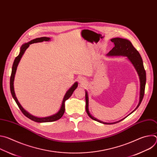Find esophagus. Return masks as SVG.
Segmentation results:
<instances>
[{
    "label": "esophagus",
    "mask_w": 157,
    "mask_h": 157,
    "mask_svg": "<svg viewBox=\"0 0 157 157\" xmlns=\"http://www.w3.org/2000/svg\"><path fill=\"white\" fill-rule=\"evenodd\" d=\"M79 82H80L81 84H84L86 83V80H85V79H84L83 78H79Z\"/></svg>",
    "instance_id": "esophagus-1"
}]
</instances>
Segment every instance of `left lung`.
Listing matches in <instances>:
<instances>
[{
  "label": "left lung",
  "instance_id": "left-lung-1",
  "mask_svg": "<svg viewBox=\"0 0 157 157\" xmlns=\"http://www.w3.org/2000/svg\"><path fill=\"white\" fill-rule=\"evenodd\" d=\"M111 41L114 43V47L112 49L109 53L107 54L108 56H125L128 58V59L130 60V61L132 63L133 65L134 68H136L139 76L140 79V99H139V102L136 107V108L134 109L130 114L133 113L140 105V104L142 102V101L143 99L144 93H145V84H146V72L144 69V63L142 59V57L139 53V52L134 48L133 46V44L132 43L127 40V39H124L121 38H114L110 40ZM86 110L87 115L89 116V117H91L92 119L98 121L99 122L102 123L104 124H116L117 122H119L122 121L123 119L117 122H114V123H106L102 122L93 116L91 115V114L89 113V109H88V105H89V99H88V94L87 92L86 91Z\"/></svg>",
  "mask_w": 157,
  "mask_h": 157
}]
</instances>
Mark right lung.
Returning <instances> with one entry per match:
<instances>
[{"instance_id": "obj_1", "label": "right lung", "mask_w": 157, "mask_h": 157, "mask_svg": "<svg viewBox=\"0 0 157 157\" xmlns=\"http://www.w3.org/2000/svg\"><path fill=\"white\" fill-rule=\"evenodd\" d=\"M50 40V38L48 37H41V38H37L35 39H33L32 40H31L30 41L26 43L25 44H24L23 45L21 46V47L20 48V53L19 55L15 58L14 62L13 63V66H12V73H11V76H10V92L12 94V96L13 97V98L14 99L15 101L16 102L17 105L18 106L19 109H20V110L27 117H28L29 119H31L33 121L36 122H53L55 121H57L58 119H59L60 118H61V117L63 116L64 110H65V106H64V102L65 101L68 99L73 94L74 91L78 87V82H76L70 88L69 90L66 92V93L65 94L63 102H62V104L61 106V108L59 109V110L58 112V113L52 116H49V117H43V118H39L37 117H35L32 115H31L30 113H29L28 112L25 110L23 107H22L20 104L19 103L17 98H16L15 94V91H14V87H13V81H14V78H15V75L16 73V70H17V66L19 63V61H20V59L22 56V55H24V53H25V50L29 48V47L30 46V44L34 43H38V42H42L43 41H49Z\"/></svg>"}]
</instances>
